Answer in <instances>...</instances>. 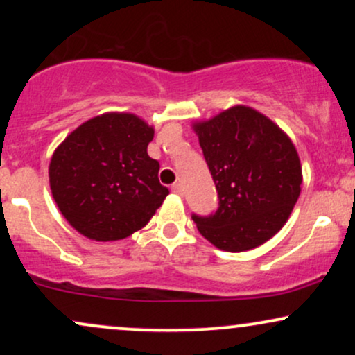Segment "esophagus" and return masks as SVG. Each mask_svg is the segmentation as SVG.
Instances as JSON below:
<instances>
[{"instance_id": "obj_1", "label": "esophagus", "mask_w": 355, "mask_h": 355, "mask_svg": "<svg viewBox=\"0 0 355 355\" xmlns=\"http://www.w3.org/2000/svg\"><path fill=\"white\" fill-rule=\"evenodd\" d=\"M172 191L175 195H183V187L180 185V183H173Z\"/></svg>"}]
</instances>
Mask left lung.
<instances>
[{
	"label": "left lung",
	"instance_id": "1",
	"mask_svg": "<svg viewBox=\"0 0 355 355\" xmlns=\"http://www.w3.org/2000/svg\"><path fill=\"white\" fill-rule=\"evenodd\" d=\"M191 126L218 193L215 214L191 217L198 232L225 252L266 243L285 225L300 195L302 165L292 140L245 105Z\"/></svg>",
	"mask_w": 355,
	"mask_h": 355
}]
</instances>
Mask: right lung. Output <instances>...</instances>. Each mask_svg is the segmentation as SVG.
I'll return each instance as SVG.
<instances>
[{
  "instance_id": "obj_1",
  "label": "right lung",
  "mask_w": 355,
  "mask_h": 355,
  "mask_svg": "<svg viewBox=\"0 0 355 355\" xmlns=\"http://www.w3.org/2000/svg\"><path fill=\"white\" fill-rule=\"evenodd\" d=\"M153 126L133 113L110 112L81 123L56 146L50 189L67 222L96 242L140 230L168 195L160 164L146 153Z\"/></svg>"
}]
</instances>
